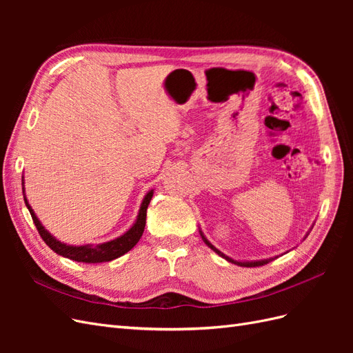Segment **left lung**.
<instances>
[{
  "label": "left lung",
  "instance_id": "left-lung-1",
  "mask_svg": "<svg viewBox=\"0 0 353 353\" xmlns=\"http://www.w3.org/2000/svg\"><path fill=\"white\" fill-rule=\"evenodd\" d=\"M200 236H201V239H203V241H205L208 245H209V248L213 250V252H215V253H218L219 256H222V258L223 259H227L228 262H232V263H237V265H240V266H248V268H249V266H250V268H252V266H262V265H265V263H268L270 261H274L272 258L271 259H263V261H254V262H237V261H234V259H231V258H228V256H225V254H223L222 252H219L216 248H215V245H212L209 241H208V239L205 237V236H203V232L200 231Z\"/></svg>",
  "mask_w": 353,
  "mask_h": 353
}]
</instances>
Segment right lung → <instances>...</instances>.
<instances>
[{"label": "right lung", "mask_w": 353, "mask_h": 353, "mask_svg": "<svg viewBox=\"0 0 353 353\" xmlns=\"http://www.w3.org/2000/svg\"><path fill=\"white\" fill-rule=\"evenodd\" d=\"M152 197H153V190L148 191L147 196L144 197V200L141 203V208H140V213H138L135 223L123 234V236L117 237L112 241H108V243L97 244V245H91V244H87V245H68L65 243L56 240L44 227H42V223L37 218L35 212L32 210V208L29 206L26 197H25V203H26V206L30 212L32 219H34V223H35V227L39 232V236L42 237V240L46 241V244L52 252H56L57 254L65 256V258L77 261V262L99 263V262H109V261L119 258V256L125 254L126 252H130L134 248V245L138 243V240L141 239L143 232H144V227H145L147 208H148V205H150Z\"/></svg>", "instance_id": "add662e5"}]
</instances>
